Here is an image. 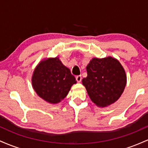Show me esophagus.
<instances>
[{
    "mask_svg": "<svg viewBox=\"0 0 148 148\" xmlns=\"http://www.w3.org/2000/svg\"><path fill=\"white\" fill-rule=\"evenodd\" d=\"M76 80L77 81L78 83H80L81 81V80H82V77H81V76H77L76 77Z\"/></svg>",
    "mask_w": 148,
    "mask_h": 148,
    "instance_id": "esophagus-1",
    "label": "esophagus"
}]
</instances>
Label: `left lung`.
<instances>
[{"mask_svg":"<svg viewBox=\"0 0 148 148\" xmlns=\"http://www.w3.org/2000/svg\"><path fill=\"white\" fill-rule=\"evenodd\" d=\"M88 76L82 80L90 98L99 108L118 101L127 84V75L115 58H93L86 67Z\"/></svg>","mask_w":148,"mask_h":148,"instance_id":"1","label":"left lung"}]
</instances>
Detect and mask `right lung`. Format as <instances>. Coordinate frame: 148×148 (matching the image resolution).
Here are the masks:
<instances>
[{"mask_svg": "<svg viewBox=\"0 0 148 148\" xmlns=\"http://www.w3.org/2000/svg\"><path fill=\"white\" fill-rule=\"evenodd\" d=\"M31 82L37 95L52 104L64 99L71 87L76 84L70 69L58 57L46 58L40 61L34 69Z\"/></svg>", "mask_w": 148, "mask_h": 148, "instance_id": "obj_1", "label": "right lung"}]
</instances>
